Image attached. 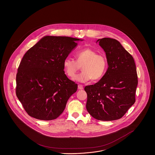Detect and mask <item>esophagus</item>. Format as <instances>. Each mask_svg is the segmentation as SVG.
<instances>
[{"instance_id":"esophagus-1","label":"esophagus","mask_w":155,"mask_h":155,"mask_svg":"<svg viewBox=\"0 0 155 155\" xmlns=\"http://www.w3.org/2000/svg\"><path fill=\"white\" fill-rule=\"evenodd\" d=\"M78 88L80 90H82L84 89V86L82 84H79L78 85Z\"/></svg>"}]
</instances>
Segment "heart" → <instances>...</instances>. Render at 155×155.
<instances>
[{
  "instance_id": "obj_1",
  "label": "heart",
  "mask_w": 155,
  "mask_h": 155,
  "mask_svg": "<svg viewBox=\"0 0 155 155\" xmlns=\"http://www.w3.org/2000/svg\"><path fill=\"white\" fill-rule=\"evenodd\" d=\"M75 60L67 57L64 61V68L66 74L73 78L82 66V71L76 75L74 80L81 82L90 80H100L104 74L107 62L106 57L91 48H84L76 52Z\"/></svg>"
}]
</instances>
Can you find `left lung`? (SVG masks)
Instances as JSON below:
<instances>
[{
	"instance_id": "obj_1",
	"label": "left lung",
	"mask_w": 155,
	"mask_h": 155,
	"mask_svg": "<svg viewBox=\"0 0 155 155\" xmlns=\"http://www.w3.org/2000/svg\"><path fill=\"white\" fill-rule=\"evenodd\" d=\"M106 53L108 69L94 84L86 86V109L95 119L111 121L123 117L135 102L138 84L133 57L115 39H99Z\"/></svg>"
}]
</instances>
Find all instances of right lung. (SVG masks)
<instances>
[{"label": "right lung", "instance_id": "obj_1", "mask_svg": "<svg viewBox=\"0 0 155 155\" xmlns=\"http://www.w3.org/2000/svg\"><path fill=\"white\" fill-rule=\"evenodd\" d=\"M79 38L47 36L25 53L16 74V94L32 117L51 120L58 117L77 84L64 71V61Z\"/></svg>", "mask_w": 155, "mask_h": 155}]
</instances>
